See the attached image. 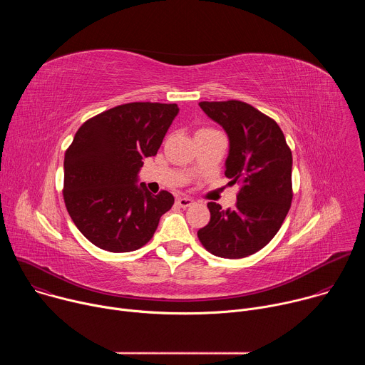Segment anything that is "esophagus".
Masks as SVG:
<instances>
[{
  "mask_svg": "<svg viewBox=\"0 0 365 365\" xmlns=\"http://www.w3.org/2000/svg\"><path fill=\"white\" fill-rule=\"evenodd\" d=\"M176 203H178V206H180V207H189V206H192L193 203H195V200L193 199H190V197H179L178 200H176Z\"/></svg>",
  "mask_w": 365,
  "mask_h": 365,
  "instance_id": "1",
  "label": "esophagus"
}]
</instances>
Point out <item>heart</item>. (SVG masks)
<instances>
[{
    "label": "heart",
    "mask_w": 365,
    "mask_h": 365,
    "mask_svg": "<svg viewBox=\"0 0 365 365\" xmlns=\"http://www.w3.org/2000/svg\"><path fill=\"white\" fill-rule=\"evenodd\" d=\"M202 131H212V130H211V128H202V130H199L197 133H202Z\"/></svg>",
    "instance_id": "obj_1"
}]
</instances>
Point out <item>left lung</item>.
Masks as SVG:
<instances>
[{"mask_svg": "<svg viewBox=\"0 0 365 365\" xmlns=\"http://www.w3.org/2000/svg\"><path fill=\"white\" fill-rule=\"evenodd\" d=\"M230 138L225 176L240 183L237 203L222 210L210 202L211 220L197 238L211 254L242 258L266 247L292 205V151L277 123L242 101L199 102Z\"/></svg>", "mask_w": 365, "mask_h": 365, "instance_id": "obj_1", "label": "left lung"}]
</instances>
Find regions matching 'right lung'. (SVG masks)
Here are the masks:
<instances>
[{"mask_svg": "<svg viewBox=\"0 0 365 365\" xmlns=\"http://www.w3.org/2000/svg\"><path fill=\"white\" fill-rule=\"evenodd\" d=\"M176 103L130 102L85 121L65 153L63 199L93 245L130 252L145 245L175 197L137 183L145 158L158 154L178 115Z\"/></svg>", "mask_w": 365, "mask_h": 365, "instance_id": "obj_1", "label": "right lung"}]
</instances>
